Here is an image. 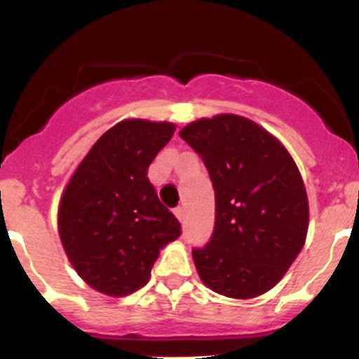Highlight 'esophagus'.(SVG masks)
<instances>
[{"instance_id":"34e87169","label":"esophagus","mask_w":359,"mask_h":359,"mask_svg":"<svg viewBox=\"0 0 359 359\" xmlns=\"http://www.w3.org/2000/svg\"><path fill=\"white\" fill-rule=\"evenodd\" d=\"M173 212H175V216L180 219V222H184V216H186V210H184L182 206H177L175 210H173Z\"/></svg>"}]
</instances>
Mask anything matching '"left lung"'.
Instances as JSON below:
<instances>
[{
  "instance_id": "8db88e82",
  "label": "left lung",
  "mask_w": 359,
  "mask_h": 359,
  "mask_svg": "<svg viewBox=\"0 0 359 359\" xmlns=\"http://www.w3.org/2000/svg\"><path fill=\"white\" fill-rule=\"evenodd\" d=\"M180 137L204 161L215 189V230L192 249L201 279L230 298L266 293L300 254L309 230L297 165L273 135L233 114L192 122Z\"/></svg>"
}]
</instances>
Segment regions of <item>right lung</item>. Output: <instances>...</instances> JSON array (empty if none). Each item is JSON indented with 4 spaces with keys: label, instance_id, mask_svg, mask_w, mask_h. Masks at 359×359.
<instances>
[{
    "label": "right lung",
    "instance_id": "1",
    "mask_svg": "<svg viewBox=\"0 0 359 359\" xmlns=\"http://www.w3.org/2000/svg\"><path fill=\"white\" fill-rule=\"evenodd\" d=\"M173 131L168 122H119L93 144L62 194V247L100 293L124 297L143 288L161 247L182 233L147 177Z\"/></svg>",
    "mask_w": 359,
    "mask_h": 359
}]
</instances>
